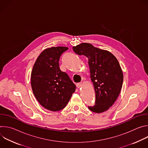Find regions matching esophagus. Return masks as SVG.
I'll return each mask as SVG.
<instances>
[{"mask_svg": "<svg viewBox=\"0 0 148 148\" xmlns=\"http://www.w3.org/2000/svg\"><path fill=\"white\" fill-rule=\"evenodd\" d=\"M82 87V82H79V83L77 84V88H81Z\"/></svg>", "mask_w": 148, "mask_h": 148, "instance_id": "esophagus-1", "label": "esophagus"}]
</instances>
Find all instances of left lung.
<instances>
[{
	"label": "left lung",
	"mask_w": 148,
	"mask_h": 148,
	"mask_svg": "<svg viewBox=\"0 0 148 148\" xmlns=\"http://www.w3.org/2000/svg\"><path fill=\"white\" fill-rule=\"evenodd\" d=\"M74 51L88 59L91 80L95 92V104L88 108L95 113L110 109L122 87L123 73L116 58L110 51L83 43L73 46Z\"/></svg>",
	"instance_id": "obj_1"
}]
</instances>
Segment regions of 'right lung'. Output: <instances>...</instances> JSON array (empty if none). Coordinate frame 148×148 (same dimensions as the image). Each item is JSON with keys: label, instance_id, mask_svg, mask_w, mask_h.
I'll return each instance as SVG.
<instances>
[{"label": "right lung", "instance_id": "right-lung-1", "mask_svg": "<svg viewBox=\"0 0 148 148\" xmlns=\"http://www.w3.org/2000/svg\"><path fill=\"white\" fill-rule=\"evenodd\" d=\"M67 47H52L42 51L31 73L33 92L42 107L51 111L64 108L75 91L69 76L60 70L59 59Z\"/></svg>", "mask_w": 148, "mask_h": 148}]
</instances>
